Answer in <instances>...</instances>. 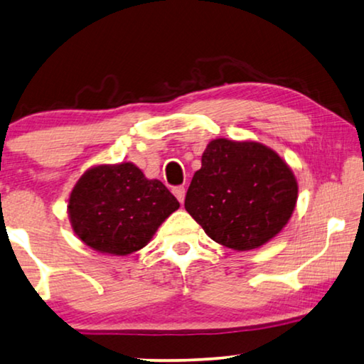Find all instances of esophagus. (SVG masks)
<instances>
[{"label":"esophagus","instance_id":"1","mask_svg":"<svg viewBox=\"0 0 364 364\" xmlns=\"http://www.w3.org/2000/svg\"><path fill=\"white\" fill-rule=\"evenodd\" d=\"M173 194H175L176 199L183 204L184 196H186V189H184V186H176V188H173Z\"/></svg>","mask_w":364,"mask_h":364}]
</instances>
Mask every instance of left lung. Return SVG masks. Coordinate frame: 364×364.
<instances>
[{
    "instance_id": "obj_1",
    "label": "left lung",
    "mask_w": 364,
    "mask_h": 364,
    "mask_svg": "<svg viewBox=\"0 0 364 364\" xmlns=\"http://www.w3.org/2000/svg\"><path fill=\"white\" fill-rule=\"evenodd\" d=\"M189 184L184 208L214 242L245 252L278 235L294 213L297 181L274 150L215 139Z\"/></svg>"
}]
</instances>
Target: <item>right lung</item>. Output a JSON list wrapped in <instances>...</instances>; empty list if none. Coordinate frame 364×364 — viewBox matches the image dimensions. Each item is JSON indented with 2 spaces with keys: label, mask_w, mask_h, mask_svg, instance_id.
<instances>
[{
  "label": "right lung",
  "mask_w": 364,
  "mask_h": 364,
  "mask_svg": "<svg viewBox=\"0 0 364 364\" xmlns=\"http://www.w3.org/2000/svg\"><path fill=\"white\" fill-rule=\"evenodd\" d=\"M180 208L159 180H147L130 161L83 173L68 199L75 234L93 250L126 257L144 248L168 215Z\"/></svg>",
  "instance_id": "add662e5"
}]
</instances>
